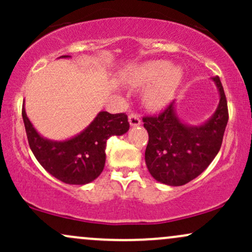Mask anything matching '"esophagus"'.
Instances as JSON below:
<instances>
[{"label": "esophagus", "mask_w": 252, "mask_h": 252, "mask_svg": "<svg viewBox=\"0 0 252 252\" xmlns=\"http://www.w3.org/2000/svg\"><path fill=\"white\" fill-rule=\"evenodd\" d=\"M129 123L131 126H140L141 124V118L137 114H130L129 115Z\"/></svg>", "instance_id": "obj_1"}]
</instances>
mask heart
I'll list each match as a JSON object with an SVG mask.
<instances>
[{"label": "heart", "instance_id": "1", "mask_svg": "<svg viewBox=\"0 0 252 252\" xmlns=\"http://www.w3.org/2000/svg\"><path fill=\"white\" fill-rule=\"evenodd\" d=\"M182 79L179 66H168L166 60H152L132 67L126 74V80L134 86H146V102L154 109H161L170 102Z\"/></svg>", "mask_w": 252, "mask_h": 252}]
</instances>
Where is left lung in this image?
I'll return each instance as SVG.
<instances>
[{
	"instance_id": "left-lung-1",
	"label": "left lung",
	"mask_w": 252,
	"mask_h": 252,
	"mask_svg": "<svg viewBox=\"0 0 252 252\" xmlns=\"http://www.w3.org/2000/svg\"><path fill=\"white\" fill-rule=\"evenodd\" d=\"M220 100L215 115L199 126H189L175 116L174 102L162 111L142 118L149 135L146 164L155 180L182 186L200 175L218 154L228 121L227 102L219 77H213Z\"/></svg>"
}]
</instances>
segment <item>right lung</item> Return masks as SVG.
<instances>
[{
	"mask_svg": "<svg viewBox=\"0 0 252 252\" xmlns=\"http://www.w3.org/2000/svg\"><path fill=\"white\" fill-rule=\"evenodd\" d=\"M60 58H68L62 56ZM28 143L39 163L58 180L70 185H85L103 172L105 164L106 141L129 130L128 116L102 111L94 122L71 140L56 142L43 138L33 128L22 106Z\"/></svg>",
	"mask_w": 252,
	"mask_h": 252,
	"instance_id": "1",
	"label": "right lung"
}]
</instances>
